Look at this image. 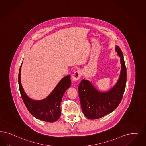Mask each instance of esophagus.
I'll list each match as a JSON object with an SVG mask.
<instances>
[{"instance_id":"esophagus-1","label":"esophagus","mask_w":146,"mask_h":146,"mask_svg":"<svg viewBox=\"0 0 146 146\" xmlns=\"http://www.w3.org/2000/svg\"><path fill=\"white\" fill-rule=\"evenodd\" d=\"M81 71L80 70L75 71L72 75V79L73 81L79 80L81 77Z\"/></svg>"}]
</instances>
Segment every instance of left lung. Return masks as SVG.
Masks as SVG:
<instances>
[{"mask_svg":"<svg viewBox=\"0 0 146 146\" xmlns=\"http://www.w3.org/2000/svg\"><path fill=\"white\" fill-rule=\"evenodd\" d=\"M115 49L121 63L120 74L116 84L106 92L98 91L87 80H82L79 86L81 109L89 119H97L110 113L121 101L126 84V68L121 50L118 46Z\"/></svg>","mask_w":146,"mask_h":146,"instance_id":"1","label":"left lung"}]
</instances>
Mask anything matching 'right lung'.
<instances>
[{
	"label": "right lung",
	"mask_w": 146,
	"mask_h": 146,
	"mask_svg": "<svg viewBox=\"0 0 146 146\" xmlns=\"http://www.w3.org/2000/svg\"><path fill=\"white\" fill-rule=\"evenodd\" d=\"M20 67L18 82L22 100L29 112L36 118L46 122L53 123L57 121L61 115L60 103L62 98L67 89L71 85V76L63 78L49 96L40 101L33 100L26 95L21 84V69Z\"/></svg>",
	"instance_id": "right-lung-1"
}]
</instances>
